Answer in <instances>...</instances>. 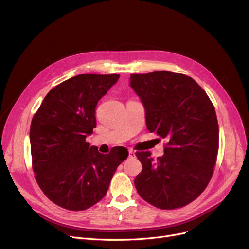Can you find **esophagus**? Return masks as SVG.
<instances>
[{"label":"esophagus","instance_id":"34e87169","mask_svg":"<svg viewBox=\"0 0 249 249\" xmlns=\"http://www.w3.org/2000/svg\"><path fill=\"white\" fill-rule=\"evenodd\" d=\"M129 158H130V159L136 158V154H135V152H134L133 150H129Z\"/></svg>","mask_w":249,"mask_h":249}]
</instances>
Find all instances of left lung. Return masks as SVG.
Returning <instances> with one entry per match:
<instances>
[{"label": "left lung", "mask_w": 249, "mask_h": 249, "mask_svg": "<svg viewBox=\"0 0 249 249\" xmlns=\"http://www.w3.org/2000/svg\"><path fill=\"white\" fill-rule=\"evenodd\" d=\"M145 110L146 127L168 140L156 160L136 152L142 172L134 179L140 197L163 210L197 199L214 172L219 126L215 108L192 77L171 71L130 75Z\"/></svg>", "instance_id": "left-lung-1"}]
</instances>
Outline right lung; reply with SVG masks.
Instances as JSON below:
<instances>
[{
  "mask_svg": "<svg viewBox=\"0 0 249 249\" xmlns=\"http://www.w3.org/2000/svg\"><path fill=\"white\" fill-rule=\"evenodd\" d=\"M120 74H78L45 96L30 127L35 178L46 197L71 211L94 206L106 195L125 147L108 154L86 142L96 128V106Z\"/></svg>",
  "mask_w": 249,
  "mask_h": 249,
  "instance_id": "1",
  "label": "right lung"
}]
</instances>
